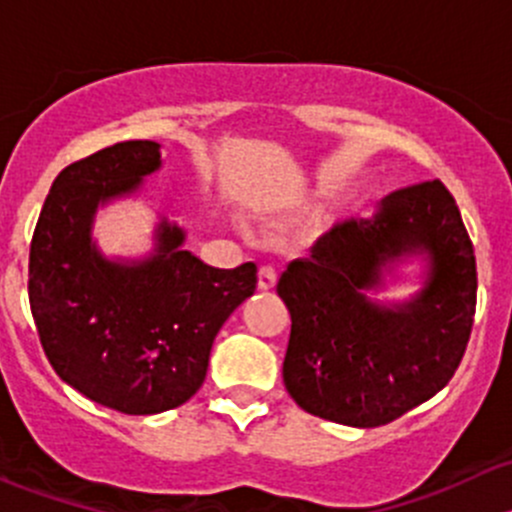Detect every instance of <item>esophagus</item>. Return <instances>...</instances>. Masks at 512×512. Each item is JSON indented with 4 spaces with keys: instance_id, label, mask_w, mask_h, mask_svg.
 Listing matches in <instances>:
<instances>
[{
    "instance_id": "34e87169",
    "label": "esophagus",
    "mask_w": 512,
    "mask_h": 512,
    "mask_svg": "<svg viewBox=\"0 0 512 512\" xmlns=\"http://www.w3.org/2000/svg\"><path fill=\"white\" fill-rule=\"evenodd\" d=\"M277 285V270L272 265H265L260 267V272H257V287L260 289H272Z\"/></svg>"
}]
</instances>
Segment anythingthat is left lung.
I'll return each mask as SVG.
<instances>
[{"mask_svg": "<svg viewBox=\"0 0 512 512\" xmlns=\"http://www.w3.org/2000/svg\"><path fill=\"white\" fill-rule=\"evenodd\" d=\"M423 254L427 280L409 303L368 297L383 272ZM476 255L441 180L394 190L371 218L319 237L277 282L292 332L282 379L307 414L374 428L431 399L456 374L476 317Z\"/></svg>", "mask_w": 512, "mask_h": 512, "instance_id": "8db88e82", "label": "left lung"}]
</instances>
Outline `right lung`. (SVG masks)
<instances>
[{"label": "right lung", "instance_id": "1", "mask_svg": "<svg viewBox=\"0 0 512 512\" xmlns=\"http://www.w3.org/2000/svg\"><path fill=\"white\" fill-rule=\"evenodd\" d=\"M160 168L156 141H123L56 175L29 250V304L46 359L96 404L151 416L203 386L225 319L252 297L257 265H205L183 227L160 220L143 260H108L91 237L98 205Z\"/></svg>", "mask_w": 512, "mask_h": 512}]
</instances>
